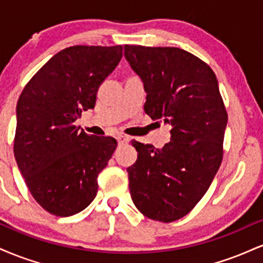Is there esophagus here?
Masks as SVG:
<instances>
[{
  "label": "esophagus",
  "mask_w": 263,
  "mask_h": 263,
  "mask_svg": "<svg viewBox=\"0 0 263 263\" xmlns=\"http://www.w3.org/2000/svg\"><path fill=\"white\" fill-rule=\"evenodd\" d=\"M116 138H117V141H119V143H127V142H128V137H127V136L119 135Z\"/></svg>",
  "instance_id": "1"
}]
</instances>
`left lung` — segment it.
I'll return each instance as SVG.
<instances>
[{
	"mask_svg": "<svg viewBox=\"0 0 263 263\" xmlns=\"http://www.w3.org/2000/svg\"><path fill=\"white\" fill-rule=\"evenodd\" d=\"M125 57L143 81L144 112L171 126L162 149L132 141L138 153L127 168L132 200L147 218L176 221L200 201L221 164L228 112L218 79L180 48L126 44Z\"/></svg>",
	"mask_w": 263,
	"mask_h": 263,
	"instance_id": "left-lung-1",
	"label": "left lung"
}]
</instances>
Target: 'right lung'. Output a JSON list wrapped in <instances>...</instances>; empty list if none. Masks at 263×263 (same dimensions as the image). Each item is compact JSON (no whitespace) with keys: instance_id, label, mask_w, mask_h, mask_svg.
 Segmentation results:
<instances>
[{"instance_id":"obj_1","label":"right lung","mask_w":263,"mask_h":263,"mask_svg":"<svg viewBox=\"0 0 263 263\" xmlns=\"http://www.w3.org/2000/svg\"><path fill=\"white\" fill-rule=\"evenodd\" d=\"M122 58V45H74L32 77L17 102L14 158L34 200L55 216L80 213L95 199L98 176L117 141L80 131L100 85Z\"/></svg>"}]
</instances>
